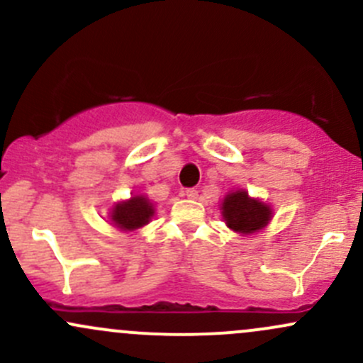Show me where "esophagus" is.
I'll use <instances>...</instances> for the list:
<instances>
[{
  "label": "esophagus",
  "instance_id": "esophagus-1",
  "mask_svg": "<svg viewBox=\"0 0 363 363\" xmlns=\"http://www.w3.org/2000/svg\"><path fill=\"white\" fill-rule=\"evenodd\" d=\"M186 196H188L189 200H196V198H198V191L194 189V188L186 189Z\"/></svg>",
  "mask_w": 363,
  "mask_h": 363
}]
</instances>
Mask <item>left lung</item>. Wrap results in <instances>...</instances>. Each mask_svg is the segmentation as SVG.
Returning a JSON list of instances; mask_svg holds the SVG:
<instances>
[{
  "label": "left lung",
  "instance_id": "obj_1",
  "mask_svg": "<svg viewBox=\"0 0 363 363\" xmlns=\"http://www.w3.org/2000/svg\"><path fill=\"white\" fill-rule=\"evenodd\" d=\"M222 215L229 229L240 234H253L269 224L272 210L264 201L248 196L245 189L229 193L222 201Z\"/></svg>",
  "mask_w": 363,
  "mask_h": 363
}]
</instances>
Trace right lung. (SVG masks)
<instances>
[{"label":"right lung","instance_id":"add662e5","mask_svg":"<svg viewBox=\"0 0 363 363\" xmlns=\"http://www.w3.org/2000/svg\"><path fill=\"white\" fill-rule=\"evenodd\" d=\"M155 215L153 203L146 196H133L130 200L121 201L111 208V224L121 230H136L146 225Z\"/></svg>","mask_w":363,"mask_h":363}]
</instances>
